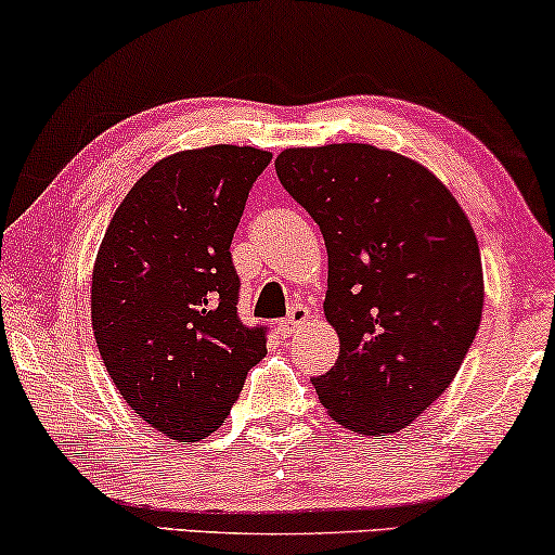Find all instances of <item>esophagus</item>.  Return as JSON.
<instances>
[{
  "label": "esophagus",
  "mask_w": 555,
  "mask_h": 555,
  "mask_svg": "<svg viewBox=\"0 0 555 555\" xmlns=\"http://www.w3.org/2000/svg\"><path fill=\"white\" fill-rule=\"evenodd\" d=\"M308 318H310V310L306 306H300V302H295L285 321H280V325H278L280 336H283V338L295 336V331L302 328V325L308 323Z\"/></svg>",
  "instance_id": "34e87169"
}]
</instances>
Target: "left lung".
<instances>
[{
	"label": "left lung",
	"instance_id": "1",
	"mask_svg": "<svg viewBox=\"0 0 555 555\" xmlns=\"http://www.w3.org/2000/svg\"><path fill=\"white\" fill-rule=\"evenodd\" d=\"M285 192L328 249L325 318L336 366L321 404L359 435H391L442 397L482 318V262L450 189L412 158L369 143L285 149Z\"/></svg>",
	"mask_w": 555,
	"mask_h": 555
}]
</instances>
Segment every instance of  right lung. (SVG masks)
<instances>
[{
	"label": "right lung",
	"instance_id": "obj_1",
	"mask_svg": "<svg viewBox=\"0 0 555 555\" xmlns=\"http://www.w3.org/2000/svg\"><path fill=\"white\" fill-rule=\"evenodd\" d=\"M270 151L207 146L151 166L98 249L90 313L98 351L143 422L199 442L268 353L262 325H242L232 237Z\"/></svg>",
	"mask_w": 555,
	"mask_h": 555
}]
</instances>
